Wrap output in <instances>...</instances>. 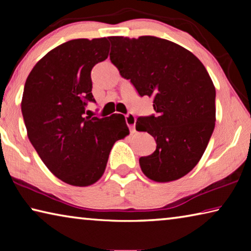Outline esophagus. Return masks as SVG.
<instances>
[{
	"label": "esophagus",
	"instance_id": "1",
	"mask_svg": "<svg viewBox=\"0 0 251 251\" xmlns=\"http://www.w3.org/2000/svg\"><path fill=\"white\" fill-rule=\"evenodd\" d=\"M125 120H126V124H127V126L129 127L130 131H131V133H134V131H135V124H136L135 115H134V114H131V113L127 114V115L125 116Z\"/></svg>",
	"mask_w": 251,
	"mask_h": 251
}]
</instances>
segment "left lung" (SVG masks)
Instances as JSON below:
<instances>
[{
    "label": "left lung",
    "instance_id": "8db88e82",
    "mask_svg": "<svg viewBox=\"0 0 251 251\" xmlns=\"http://www.w3.org/2000/svg\"><path fill=\"white\" fill-rule=\"evenodd\" d=\"M109 58L141 96L152 97L155 115L138 117L136 129L151 134L156 151L141 157L150 179H179L205 152L216 122V90L202 63L171 41L155 36H110Z\"/></svg>",
    "mask_w": 251,
    "mask_h": 251
}]
</instances>
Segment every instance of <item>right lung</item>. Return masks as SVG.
Instances as JSON below:
<instances>
[{"label": "right lung", "mask_w": 251, "mask_h": 251, "mask_svg": "<svg viewBox=\"0 0 251 251\" xmlns=\"http://www.w3.org/2000/svg\"><path fill=\"white\" fill-rule=\"evenodd\" d=\"M108 53L106 37L69 41L41 58L25 82L21 107L29 142L50 173L72 186L99 180L113 145L129 134L122 114L85 116L95 101L91 71Z\"/></svg>", "instance_id": "1"}]
</instances>
